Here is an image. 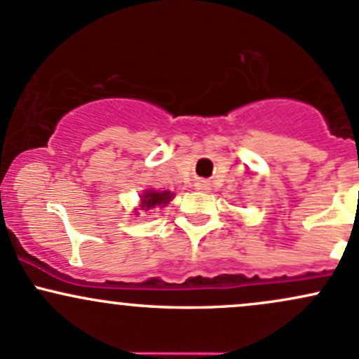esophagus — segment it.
I'll return each instance as SVG.
<instances>
[{
    "instance_id": "34e87169",
    "label": "esophagus",
    "mask_w": 359,
    "mask_h": 359,
    "mask_svg": "<svg viewBox=\"0 0 359 359\" xmlns=\"http://www.w3.org/2000/svg\"><path fill=\"white\" fill-rule=\"evenodd\" d=\"M198 189H203V191H206V189H208V184H204V182H198Z\"/></svg>"
}]
</instances>
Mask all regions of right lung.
<instances>
[{"mask_svg":"<svg viewBox=\"0 0 359 359\" xmlns=\"http://www.w3.org/2000/svg\"><path fill=\"white\" fill-rule=\"evenodd\" d=\"M173 198L172 192L163 191V192H156V191H147L144 192L143 199H141V208L143 210H151V208L156 206H165Z\"/></svg>","mask_w":359,"mask_h":359,"instance_id":"obj_1","label":"right lung"}]
</instances>
